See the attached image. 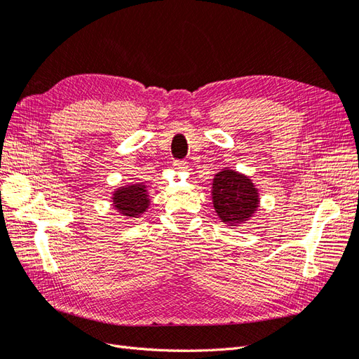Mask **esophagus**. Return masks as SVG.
Segmentation results:
<instances>
[{
	"label": "esophagus",
	"instance_id": "obj_1",
	"mask_svg": "<svg viewBox=\"0 0 359 359\" xmlns=\"http://www.w3.org/2000/svg\"><path fill=\"white\" fill-rule=\"evenodd\" d=\"M173 168H175L177 170H186L189 166H187L186 160H175L173 161Z\"/></svg>",
	"mask_w": 359,
	"mask_h": 359
}]
</instances>
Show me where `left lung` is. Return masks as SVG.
Returning <instances> with one entry per match:
<instances>
[{
	"mask_svg": "<svg viewBox=\"0 0 359 359\" xmlns=\"http://www.w3.org/2000/svg\"><path fill=\"white\" fill-rule=\"evenodd\" d=\"M212 202L217 215L224 223H240L257 210L259 194L248 177L224 169L212 181Z\"/></svg>",
	"mask_w": 359,
	"mask_h": 359,
	"instance_id": "8db88e82",
	"label": "left lung"
}]
</instances>
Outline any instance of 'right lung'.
<instances>
[{"label":"right lung","instance_id":"add662e5","mask_svg":"<svg viewBox=\"0 0 359 359\" xmlns=\"http://www.w3.org/2000/svg\"><path fill=\"white\" fill-rule=\"evenodd\" d=\"M149 205L147 186L135 184L118 189L114 193V206L126 217H137L142 214Z\"/></svg>","mask_w":359,"mask_h":359}]
</instances>
